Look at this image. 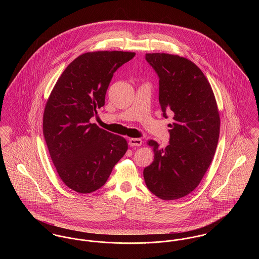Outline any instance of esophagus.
<instances>
[{
    "label": "esophagus",
    "mask_w": 259,
    "mask_h": 259,
    "mask_svg": "<svg viewBox=\"0 0 259 259\" xmlns=\"http://www.w3.org/2000/svg\"><path fill=\"white\" fill-rule=\"evenodd\" d=\"M128 145L131 147H141L143 145V141L141 139H130Z\"/></svg>",
    "instance_id": "1"
}]
</instances>
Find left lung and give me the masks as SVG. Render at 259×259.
<instances>
[{"label":"left lung","instance_id":"1","mask_svg":"<svg viewBox=\"0 0 259 259\" xmlns=\"http://www.w3.org/2000/svg\"><path fill=\"white\" fill-rule=\"evenodd\" d=\"M159 77V105L169 123V145L148 141L153 161L144 169L148 189L163 200L184 197L199 185L215 153L221 117L213 91L201 70L178 55L147 54Z\"/></svg>","mask_w":259,"mask_h":259}]
</instances>
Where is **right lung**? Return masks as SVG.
Returning a JSON list of instances; mask_svg holds the SVG:
<instances>
[{"instance_id": "obj_1", "label": "right lung", "mask_w": 259, "mask_h": 259, "mask_svg": "<svg viewBox=\"0 0 259 259\" xmlns=\"http://www.w3.org/2000/svg\"><path fill=\"white\" fill-rule=\"evenodd\" d=\"M136 53L89 52L78 56L57 80L45 107L42 133L63 183L78 193L98 190L127 150L124 138L90 119L105 106L113 73Z\"/></svg>"}]
</instances>
